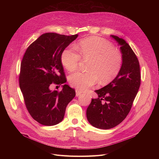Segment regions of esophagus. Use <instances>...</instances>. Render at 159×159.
<instances>
[{
	"mask_svg": "<svg viewBox=\"0 0 159 159\" xmlns=\"http://www.w3.org/2000/svg\"><path fill=\"white\" fill-rule=\"evenodd\" d=\"M75 92H76V96H79L82 94V92H80L78 89L75 90Z\"/></svg>",
	"mask_w": 159,
	"mask_h": 159,
	"instance_id": "34e87169",
	"label": "esophagus"
}]
</instances>
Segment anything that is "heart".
Returning <instances> with one entry per match:
<instances>
[{
	"mask_svg": "<svg viewBox=\"0 0 159 159\" xmlns=\"http://www.w3.org/2000/svg\"><path fill=\"white\" fill-rule=\"evenodd\" d=\"M70 45L65 48L60 57L62 65L69 72L77 69L81 57L89 60L86 72H77L69 77L71 86L79 90H87L96 85L99 80L102 85L107 84L118 75L122 65V57L107 41L91 37L82 40L77 45Z\"/></svg>",
	"mask_w": 159,
	"mask_h": 159,
	"instance_id": "1",
	"label": "heart"
}]
</instances>
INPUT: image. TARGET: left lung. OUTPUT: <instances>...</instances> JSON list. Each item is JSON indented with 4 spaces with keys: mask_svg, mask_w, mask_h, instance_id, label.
<instances>
[{
    "mask_svg": "<svg viewBox=\"0 0 159 159\" xmlns=\"http://www.w3.org/2000/svg\"><path fill=\"white\" fill-rule=\"evenodd\" d=\"M110 36L121 46V70L109 84L95 90L98 98L92 99L86 111L89 123L103 129L114 128L125 119L141 82L139 61L129 45L123 38L115 35Z\"/></svg>",
    "mask_w": 159,
    "mask_h": 159,
    "instance_id": "1",
    "label": "left lung"
}]
</instances>
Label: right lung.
<instances>
[{"mask_svg":"<svg viewBox=\"0 0 159 159\" xmlns=\"http://www.w3.org/2000/svg\"><path fill=\"white\" fill-rule=\"evenodd\" d=\"M77 36L43 34L30 45L22 60L20 89L30 115L43 125L60 123L66 106L75 96V90L67 84L62 85L60 92L51 90L50 87L53 83L61 85L66 81L60 57Z\"/></svg>","mask_w":159,"mask_h":159,"instance_id":"1","label":"right lung"}]
</instances>
